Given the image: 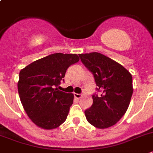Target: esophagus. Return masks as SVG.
<instances>
[{"mask_svg": "<svg viewBox=\"0 0 153 153\" xmlns=\"http://www.w3.org/2000/svg\"><path fill=\"white\" fill-rule=\"evenodd\" d=\"M81 96H82V95L80 94H76V93H75V94H74V97H75L78 100H79L80 98L81 97Z\"/></svg>", "mask_w": 153, "mask_h": 153, "instance_id": "esophagus-1", "label": "esophagus"}]
</instances>
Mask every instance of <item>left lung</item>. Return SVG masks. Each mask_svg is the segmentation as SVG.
<instances>
[{"instance_id":"1","label":"left lung","mask_w":153,"mask_h":153,"mask_svg":"<svg viewBox=\"0 0 153 153\" xmlns=\"http://www.w3.org/2000/svg\"><path fill=\"white\" fill-rule=\"evenodd\" d=\"M81 62L94 75L100 92L93 94V104L85 111L88 122L97 128L115 125L125 115L133 94L132 75L112 59L100 53L79 54Z\"/></svg>"}]
</instances>
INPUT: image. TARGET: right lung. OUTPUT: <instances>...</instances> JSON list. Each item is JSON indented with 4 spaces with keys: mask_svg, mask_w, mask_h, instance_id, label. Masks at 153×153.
Instances as JSON below:
<instances>
[{
    "mask_svg": "<svg viewBox=\"0 0 153 153\" xmlns=\"http://www.w3.org/2000/svg\"><path fill=\"white\" fill-rule=\"evenodd\" d=\"M79 61L77 54L62 53L31 62L19 72L18 92L30 119L44 129L62 125L73 103L74 95L58 90L66 70Z\"/></svg>",
    "mask_w": 153,
    "mask_h": 153,
    "instance_id": "right-lung-1",
    "label": "right lung"
}]
</instances>
